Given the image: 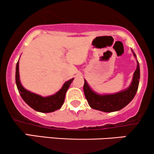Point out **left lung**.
Segmentation results:
<instances>
[{
    "mask_svg": "<svg viewBox=\"0 0 154 154\" xmlns=\"http://www.w3.org/2000/svg\"><path fill=\"white\" fill-rule=\"evenodd\" d=\"M133 56L136 59V55L132 50ZM137 68L133 74L131 84L126 89L112 93V94H99L90 87L87 81L85 79L83 86L84 93L88 104L92 109L103 112H113L121 110L126 106L133 99L137 91L140 79V65L137 59Z\"/></svg>",
    "mask_w": 154,
    "mask_h": 154,
    "instance_id": "obj_1",
    "label": "left lung"
}]
</instances>
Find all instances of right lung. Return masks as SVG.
<instances>
[{
	"instance_id": "right-lung-1",
	"label": "right lung",
	"mask_w": 154,
	"mask_h": 154,
	"mask_svg": "<svg viewBox=\"0 0 154 154\" xmlns=\"http://www.w3.org/2000/svg\"><path fill=\"white\" fill-rule=\"evenodd\" d=\"M19 59L16 66V84L19 94L25 103L34 110L42 113L54 112L61 109V106L64 102L67 90L69 88L72 81L74 80V78L65 82L62 88L55 94L46 97L41 96L40 95L27 91L22 86L19 78Z\"/></svg>"
}]
</instances>
